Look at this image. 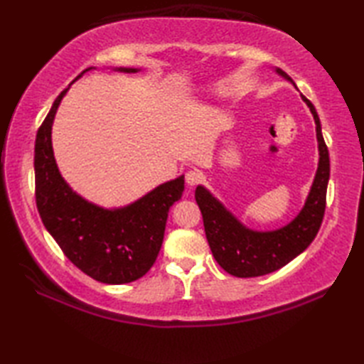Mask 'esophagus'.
Returning a JSON list of instances; mask_svg holds the SVG:
<instances>
[{"label": "esophagus", "instance_id": "34e87169", "mask_svg": "<svg viewBox=\"0 0 364 364\" xmlns=\"http://www.w3.org/2000/svg\"><path fill=\"white\" fill-rule=\"evenodd\" d=\"M184 180H186L188 186H196V184H198L200 181L203 180V175L198 172L197 168H191L186 172V176H184Z\"/></svg>", "mask_w": 364, "mask_h": 364}]
</instances>
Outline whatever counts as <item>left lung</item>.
Listing matches in <instances>:
<instances>
[{
  "label": "left lung",
  "instance_id": "8db88e82",
  "mask_svg": "<svg viewBox=\"0 0 364 364\" xmlns=\"http://www.w3.org/2000/svg\"><path fill=\"white\" fill-rule=\"evenodd\" d=\"M275 72L296 87V84L282 68H275ZM301 100L310 107L316 123L319 164L304 208L289 223L270 231L252 230L245 227L202 184L196 189V200L203 215L205 233L213 257L230 275L250 278L275 272L299 257L313 242L321 228L326 213L330 158L322 136L319 115L310 100L304 95Z\"/></svg>",
  "mask_w": 364,
  "mask_h": 364
}]
</instances>
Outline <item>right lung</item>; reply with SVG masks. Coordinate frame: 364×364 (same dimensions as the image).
Here are the masks:
<instances>
[{
	"mask_svg": "<svg viewBox=\"0 0 364 364\" xmlns=\"http://www.w3.org/2000/svg\"><path fill=\"white\" fill-rule=\"evenodd\" d=\"M92 68L95 67L86 68L78 78ZM112 70L137 73L141 68L115 67ZM68 89L70 86L54 100L36 136L37 210L65 257L84 274L107 284L131 283L149 272L156 261L170 206L183 196L184 175L120 208L98 206L76 194L59 172L51 144L54 115Z\"/></svg>",
	"mask_w": 364,
	"mask_h": 364,
	"instance_id": "add662e5",
	"label": "right lung"
}]
</instances>
